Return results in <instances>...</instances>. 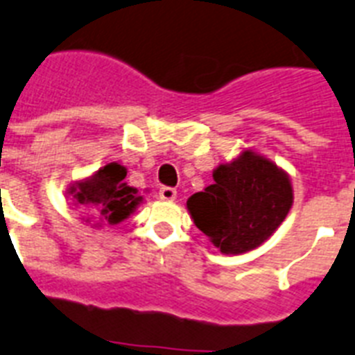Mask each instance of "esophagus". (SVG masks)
I'll return each instance as SVG.
<instances>
[{
  "label": "esophagus",
  "mask_w": 355,
  "mask_h": 355,
  "mask_svg": "<svg viewBox=\"0 0 355 355\" xmlns=\"http://www.w3.org/2000/svg\"><path fill=\"white\" fill-rule=\"evenodd\" d=\"M159 198L165 199V201H174L178 198V192L172 187H161L159 189Z\"/></svg>",
  "instance_id": "34e87169"
}]
</instances>
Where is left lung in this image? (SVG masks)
I'll use <instances>...</instances> for the list:
<instances>
[{
    "instance_id": "left-lung-1",
    "label": "left lung",
    "mask_w": 355,
    "mask_h": 355,
    "mask_svg": "<svg viewBox=\"0 0 355 355\" xmlns=\"http://www.w3.org/2000/svg\"><path fill=\"white\" fill-rule=\"evenodd\" d=\"M212 178L203 192L190 196L187 209L196 227L227 256L261 247L294 203L286 171L250 148L216 166Z\"/></svg>"
}]
</instances>
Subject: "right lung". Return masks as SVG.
<instances>
[{
    "mask_svg": "<svg viewBox=\"0 0 355 355\" xmlns=\"http://www.w3.org/2000/svg\"><path fill=\"white\" fill-rule=\"evenodd\" d=\"M127 166L118 161L105 163L94 174L74 181L69 187L72 205L78 207L81 221L92 228L103 225H119L136 212L143 196L125 183Z\"/></svg>",
    "mask_w": 355,
    "mask_h": 355,
    "instance_id": "right-lung-1",
    "label": "right lung"
}]
</instances>
